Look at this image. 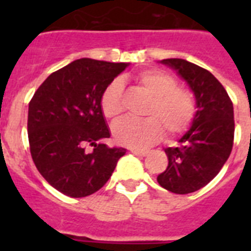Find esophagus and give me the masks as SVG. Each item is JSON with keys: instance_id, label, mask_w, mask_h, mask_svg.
Segmentation results:
<instances>
[{"instance_id": "34e87169", "label": "esophagus", "mask_w": 251, "mask_h": 251, "mask_svg": "<svg viewBox=\"0 0 251 251\" xmlns=\"http://www.w3.org/2000/svg\"><path fill=\"white\" fill-rule=\"evenodd\" d=\"M131 152H133L134 155H139V156H146V155L149 153V151H147V150H131Z\"/></svg>"}]
</instances>
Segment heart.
Segmentation results:
<instances>
[{
    "label": "heart",
    "mask_w": 251,
    "mask_h": 251,
    "mask_svg": "<svg viewBox=\"0 0 251 251\" xmlns=\"http://www.w3.org/2000/svg\"><path fill=\"white\" fill-rule=\"evenodd\" d=\"M135 82L151 99L146 116L135 121L125 118L113 126V137L118 145L143 149L160 141L167 130L176 135L186 129L195 114V101L190 91L177 87V82L167 73L150 69L139 73ZM100 108L104 117L116 121L124 110L122 83L112 80L100 96Z\"/></svg>",
    "instance_id": "1"
}]
</instances>
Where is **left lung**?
Returning a JSON list of instances; mask_svg holds the SVG:
<instances>
[{"instance_id":"obj_1","label":"left lung","mask_w":251,"mask_h":251,"mask_svg":"<svg viewBox=\"0 0 251 251\" xmlns=\"http://www.w3.org/2000/svg\"><path fill=\"white\" fill-rule=\"evenodd\" d=\"M187 83L195 98V114L190 127L168 147V167L157 176L161 187L176 194L202 189L226 164L233 147V104L226 88L206 69L182 58L160 61Z\"/></svg>"}]
</instances>
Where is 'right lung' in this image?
<instances>
[{
  "instance_id": "right-lung-1",
  "label": "right lung",
  "mask_w": 251,
  "mask_h": 251,
  "mask_svg": "<svg viewBox=\"0 0 251 251\" xmlns=\"http://www.w3.org/2000/svg\"><path fill=\"white\" fill-rule=\"evenodd\" d=\"M129 62L73 61L43 82L28 105L31 156L40 175L62 194L82 198L110 178L125 149H110L100 108L102 91ZM90 144L92 151H86Z\"/></svg>"
}]
</instances>
